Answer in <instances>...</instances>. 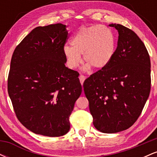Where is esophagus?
I'll return each instance as SVG.
<instances>
[{
	"instance_id": "1",
	"label": "esophagus",
	"mask_w": 157,
	"mask_h": 157,
	"mask_svg": "<svg viewBox=\"0 0 157 157\" xmlns=\"http://www.w3.org/2000/svg\"><path fill=\"white\" fill-rule=\"evenodd\" d=\"M79 79H80V83L81 84H83V82H84V80H86V77L84 76V75H80V77H79Z\"/></svg>"
}]
</instances>
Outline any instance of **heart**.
Instances as JSON below:
<instances>
[{"mask_svg": "<svg viewBox=\"0 0 157 157\" xmlns=\"http://www.w3.org/2000/svg\"><path fill=\"white\" fill-rule=\"evenodd\" d=\"M71 46L63 48L66 63L70 68H75L82 62L83 55L87 64L85 69L91 66L96 69L106 67L112 60L115 53V37L110 29L100 25L82 27L74 35Z\"/></svg>", "mask_w": 157, "mask_h": 157, "instance_id": "1", "label": "heart"}]
</instances>
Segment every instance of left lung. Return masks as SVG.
Wrapping results in <instances>:
<instances>
[{"label":"left lung","instance_id":"obj_1","mask_svg":"<svg viewBox=\"0 0 157 157\" xmlns=\"http://www.w3.org/2000/svg\"><path fill=\"white\" fill-rule=\"evenodd\" d=\"M118 31L117 47L110 63L83 82L93 124L113 134L134 125L151 91V60L145 44L134 31L110 24Z\"/></svg>","mask_w":157,"mask_h":157}]
</instances>
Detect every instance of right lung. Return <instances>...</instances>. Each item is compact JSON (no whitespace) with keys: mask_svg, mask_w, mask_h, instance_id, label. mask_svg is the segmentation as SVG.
I'll use <instances>...</instances> for the list:
<instances>
[{"mask_svg":"<svg viewBox=\"0 0 157 157\" xmlns=\"http://www.w3.org/2000/svg\"><path fill=\"white\" fill-rule=\"evenodd\" d=\"M68 36L62 23L36 27L12 55L9 96L17 118L35 134L60 136L70 129L82 86L79 73L65 66Z\"/></svg>","mask_w":157,"mask_h":157,"instance_id":"right-lung-1","label":"right lung"}]
</instances>
